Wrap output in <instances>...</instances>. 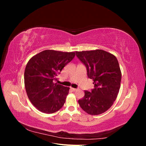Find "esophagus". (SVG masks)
Wrapping results in <instances>:
<instances>
[{
    "instance_id": "34e87169",
    "label": "esophagus",
    "mask_w": 146,
    "mask_h": 146,
    "mask_svg": "<svg viewBox=\"0 0 146 146\" xmlns=\"http://www.w3.org/2000/svg\"><path fill=\"white\" fill-rule=\"evenodd\" d=\"M71 90L73 91H76L77 90V89H76V88H71Z\"/></svg>"
}]
</instances>
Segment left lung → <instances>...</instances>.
<instances>
[{
	"label": "left lung",
	"instance_id": "obj_1",
	"mask_svg": "<svg viewBox=\"0 0 146 146\" xmlns=\"http://www.w3.org/2000/svg\"><path fill=\"white\" fill-rule=\"evenodd\" d=\"M76 52L94 84L91 92L84 91L78 104L88 114L99 115L111 107L118 95L122 76L118 61L114 55L101 49Z\"/></svg>",
	"mask_w": 146,
	"mask_h": 146
}]
</instances>
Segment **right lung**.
Wrapping results in <instances>:
<instances>
[{"mask_svg": "<svg viewBox=\"0 0 146 146\" xmlns=\"http://www.w3.org/2000/svg\"><path fill=\"white\" fill-rule=\"evenodd\" d=\"M75 55V52L45 50L28 61L24 72L25 88L31 103L39 111L52 114L64 105L70 88L54 80Z\"/></svg>", "mask_w": 146, "mask_h": 146, "instance_id": "obj_1", "label": "right lung"}]
</instances>
